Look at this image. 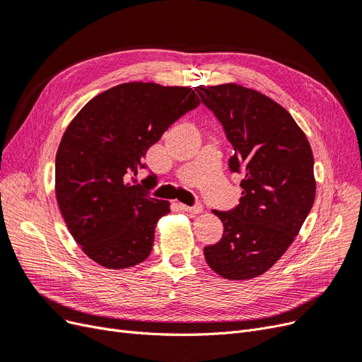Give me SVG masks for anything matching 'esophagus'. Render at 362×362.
Returning <instances> with one entry per match:
<instances>
[{
	"label": "esophagus",
	"instance_id": "34e87169",
	"mask_svg": "<svg viewBox=\"0 0 362 362\" xmlns=\"http://www.w3.org/2000/svg\"><path fill=\"white\" fill-rule=\"evenodd\" d=\"M180 208L182 211L185 213H192V214H199L202 211V204H196L193 206H189V205H184V204H180Z\"/></svg>",
	"mask_w": 362,
	"mask_h": 362
}]
</instances>
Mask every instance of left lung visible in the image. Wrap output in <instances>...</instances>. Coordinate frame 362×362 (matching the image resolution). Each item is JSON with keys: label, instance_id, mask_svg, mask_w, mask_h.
<instances>
[{"label": "left lung", "instance_id": "1", "mask_svg": "<svg viewBox=\"0 0 362 362\" xmlns=\"http://www.w3.org/2000/svg\"><path fill=\"white\" fill-rule=\"evenodd\" d=\"M196 90L234 148L229 169L245 173L240 204L231 211H213L223 235L204 247V255L225 279L257 278L286 254L313 208L310 141L286 108L254 89L226 83Z\"/></svg>", "mask_w": 362, "mask_h": 362}]
</instances>
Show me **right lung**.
Wrapping results in <instances>:
<instances>
[{
    "mask_svg": "<svg viewBox=\"0 0 362 362\" xmlns=\"http://www.w3.org/2000/svg\"><path fill=\"white\" fill-rule=\"evenodd\" d=\"M201 104L192 87L124 83L87 103L56 156V198L74 240L107 269L145 261L168 201L151 198L154 177L136 184L141 160L175 120Z\"/></svg>",
    "mask_w": 362,
    "mask_h": 362,
    "instance_id": "add662e5",
    "label": "right lung"
}]
</instances>
